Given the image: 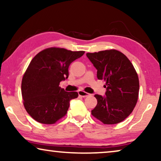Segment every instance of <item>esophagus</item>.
<instances>
[{
	"instance_id": "1",
	"label": "esophagus",
	"mask_w": 161,
	"mask_h": 161,
	"mask_svg": "<svg viewBox=\"0 0 161 161\" xmlns=\"http://www.w3.org/2000/svg\"><path fill=\"white\" fill-rule=\"evenodd\" d=\"M78 94L79 96L82 97H86L90 95L89 93H87V92H86L84 91H81V90L80 91H78Z\"/></svg>"
}]
</instances>
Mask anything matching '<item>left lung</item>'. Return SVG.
Masks as SVG:
<instances>
[{
    "mask_svg": "<svg viewBox=\"0 0 161 161\" xmlns=\"http://www.w3.org/2000/svg\"><path fill=\"white\" fill-rule=\"evenodd\" d=\"M86 56L97 69V78L105 81L106 88V96L94 95L97 104L92 111V116L105 125L122 122L138 101L139 80L135 68L125 54L116 50L87 53Z\"/></svg>",
    "mask_w": 161,
    "mask_h": 161,
    "instance_id": "8db88e82",
    "label": "left lung"
}]
</instances>
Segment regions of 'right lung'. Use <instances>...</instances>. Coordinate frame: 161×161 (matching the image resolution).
<instances>
[{
  "instance_id": "right-lung-1",
  "label": "right lung",
  "mask_w": 161,
  "mask_h": 161,
  "mask_svg": "<svg viewBox=\"0 0 161 161\" xmlns=\"http://www.w3.org/2000/svg\"><path fill=\"white\" fill-rule=\"evenodd\" d=\"M84 53L53 47L34 57L23 75L21 90L24 107L34 120L52 125L67 114L69 101L78 94L65 92L59 84L68 78L70 64Z\"/></svg>"
}]
</instances>
